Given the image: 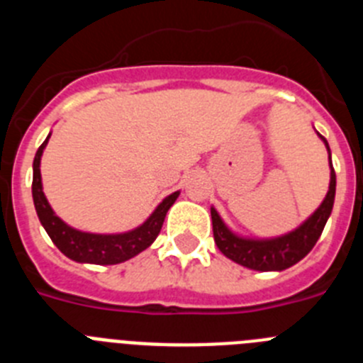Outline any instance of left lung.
<instances>
[{
    "mask_svg": "<svg viewBox=\"0 0 363 363\" xmlns=\"http://www.w3.org/2000/svg\"><path fill=\"white\" fill-rule=\"evenodd\" d=\"M329 150L331 160V149L325 138L318 134ZM336 192V174L331 163V184L327 191L325 200L322 201L318 209L314 211L313 216L306 220L293 233L272 240H249L236 236L229 227L221 221L220 214L211 207V218H213V233L214 242L227 258L243 267L255 269V271H284L291 265L298 264L307 252L318 242L320 234L327 223V218L331 216L333 203H335Z\"/></svg>",
    "mask_w": 363,
    "mask_h": 363,
    "instance_id": "8db88e82",
    "label": "left lung"
}]
</instances>
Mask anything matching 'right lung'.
I'll list each match as a JSON object with an SVG mask.
<instances>
[{
    "instance_id": "add662e5",
    "label": "right lung",
    "mask_w": 363,
    "mask_h": 363,
    "mask_svg": "<svg viewBox=\"0 0 363 363\" xmlns=\"http://www.w3.org/2000/svg\"><path fill=\"white\" fill-rule=\"evenodd\" d=\"M50 134L38 149L34 156V176H32V198H34V207H36L38 218L41 225L45 227L47 234L54 242V245L67 256V258L79 262V264H96V265H114L121 264L125 259L133 258L145 251L147 247L156 240L160 234L165 220L167 211L171 209L179 192H172L171 196H167L162 203L156 207L149 220L143 225L136 227L134 230L123 234H91L82 233L72 227H69L63 220L54 214L50 209L49 201L43 194L41 187V172H40V160L43 154L45 145L49 142Z\"/></svg>"
}]
</instances>
